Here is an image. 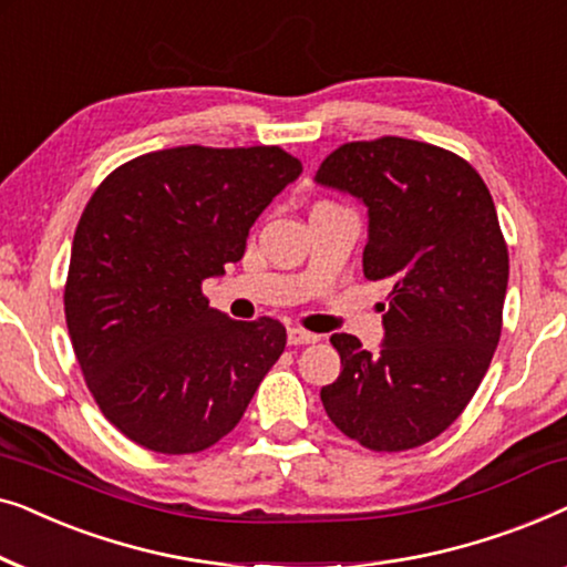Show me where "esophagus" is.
<instances>
[{"label":"esophagus","mask_w":567,"mask_h":567,"mask_svg":"<svg viewBox=\"0 0 567 567\" xmlns=\"http://www.w3.org/2000/svg\"><path fill=\"white\" fill-rule=\"evenodd\" d=\"M315 340H317L315 332L289 328V346H309V343H315Z\"/></svg>","instance_id":"1"}]
</instances>
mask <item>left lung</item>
I'll use <instances>...</instances> for the list:
<instances>
[{
	"label": "left lung",
	"instance_id": "1",
	"mask_svg": "<svg viewBox=\"0 0 567 567\" xmlns=\"http://www.w3.org/2000/svg\"><path fill=\"white\" fill-rule=\"evenodd\" d=\"M315 183L367 206L363 276L392 286L379 351L330 338L343 371L324 413L374 452L421 446L467 408L501 338L508 250L491 190L456 154L400 136L343 144Z\"/></svg>",
	"mask_w": 567,
	"mask_h": 567
}]
</instances>
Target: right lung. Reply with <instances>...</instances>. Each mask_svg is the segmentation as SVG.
Listing matches in <instances>:
<instances>
[{
	"label": "right lung",
	"mask_w": 567,
	"mask_h": 567,
	"mask_svg": "<svg viewBox=\"0 0 567 567\" xmlns=\"http://www.w3.org/2000/svg\"><path fill=\"white\" fill-rule=\"evenodd\" d=\"M299 175L278 146H175L126 162L92 193L69 260L66 328L92 398L138 446L216 444L284 353L281 322L231 320L200 284L243 260L255 219Z\"/></svg>",
	"instance_id": "right-lung-1"
}]
</instances>
